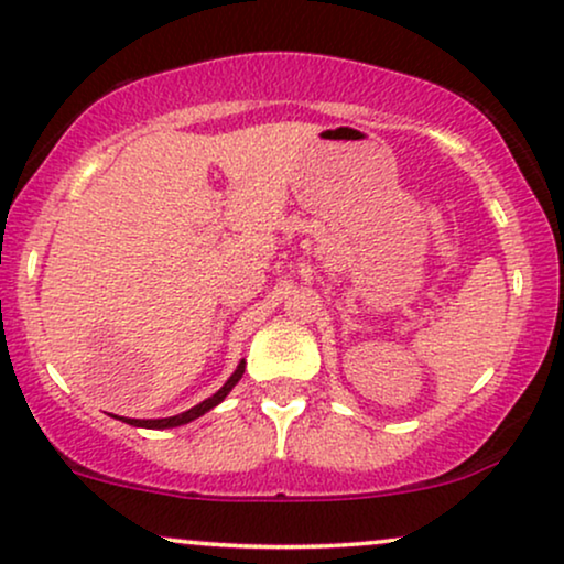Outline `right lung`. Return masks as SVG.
Returning a JSON list of instances; mask_svg holds the SVG:
<instances>
[{
  "label": "right lung",
  "mask_w": 564,
  "mask_h": 564,
  "mask_svg": "<svg viewBox=\"0 0 564 564\" xmlns=\"http://www.w3.org/2000/svg\"><path fill=\"white\" fill-rule=\"evenodd\" d=\"M242 373H246V358L240 360L238 368H235V371H232V377H229L225 384H221L219 392H214L212 398H206L204 402H198V405H193L191 410H185V413H180V415H170V419H149V421H145V419L143 421L141 419H120V421L130 423V426H141V429H175V426H185V423L196 421L204 413H208V410H212V408H217L219 402L225 400L229 392H232V387L242 379Z\"/></svg>",
  "instance_id": "add662e5"
}]
</instances>
